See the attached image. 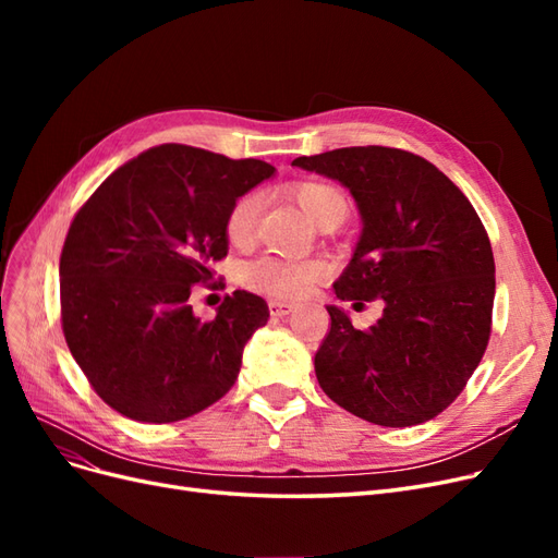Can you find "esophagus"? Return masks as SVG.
<instances>
[{"label": "esophagus", "mask_w": 558, "mask_h": 558, "mask_svg": "<svg viewBox=\"0 0 558 558\" xmlns=\"http://www.w3.org/2000/svg\"><path fill=\"white\" fill-rule=\"evenodd\" d=\"M295 310V305H291V302H281V300H269V314H272L275 318H281L286 314H291Z\"/></svg>", "instance_id": "obj_1"}]
</instances>
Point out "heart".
<instances>
[{
  "label": "heart",
  "mask_w": 558,
  "mask_h": 558,
  "mask_svg": "<svg viewBox=\"0 0 558 558\" xmlns=\"http://www.w3.org/2000/svg\"><path fill=\"white\" fill-rule=\"evenodd\" d=\"M289 195L298 202L312 223H318L335 209H347V199L326 181H302L295 183ZM263 199L258 193H244L232 202L226 216V238L232 246H248L256 238ZM326 277V265L320 260H286L275 256H263L242 267V283L246 289L275 295L298 298L310 291V286Z\"/></svg>",
  "instance_id": "b5f03b06"
}]
</instances>
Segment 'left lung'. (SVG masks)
<instances>
[{"label":"left lung","mask_w":558,"mask_h":558,"mask_svg":"<svg viewBox=\"0 0 558 558\" xmlns=\"http://www.w3.org/2000/svg\"><path fill=\"white\" fill-rule=\"evenodd\" d=\"M293 165L347 185L363 218L335 295L384 302L367 330L326 307L320 388L369 424H424L459 398L492 337L496 265L477 211L433 162L402 148L349 146Z\"/></svg>","instance_id":"8db88e82"}]
</instances>
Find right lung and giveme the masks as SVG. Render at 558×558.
<instances>
[{
    "mask_svg": "<svg viewBox=\"0 0 558 558\" xmlns=\"http://www.w3.org/2000/svg\"><path fill=\"white\" fill-rule=\"evenodd\" d=\"M272 174L256 158L162 144L83 202L60 256L62 332L111 410L172 424L230 391L246 340L267 324V302L234 291L202 320L189 298L228 256L232 202Z\"/></svg>",
    "mask_w": 558,
    "mask_h": 558,
    "instance_id": "1",
    "label": "right lung"
}]
</instances>
